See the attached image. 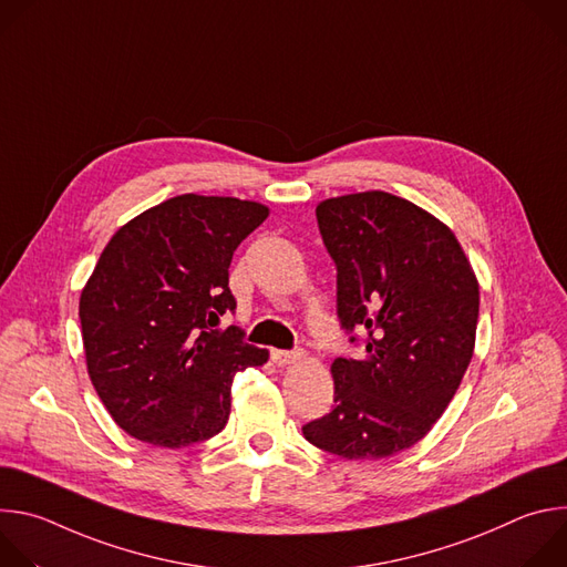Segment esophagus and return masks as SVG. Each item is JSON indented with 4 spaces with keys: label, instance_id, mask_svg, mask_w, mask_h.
I'll use <instances>...</instances> for the list:
<instances>
[{
    "label": "esophagus",
    "instance_id": "1",
    "mask_svg": "<svg viewBox=\"0 0 567 567\" xmlns=\"http://www.w3.org/2000/svg\"><path fill=\"white\" fill-rule=\"evenodd\" d=\"M298 359H300L298 350H271V361L276 365H289V363H296Z\"/></svg>",
    "mask_w": 567,
    "mask_h": 567
}]
</instances>
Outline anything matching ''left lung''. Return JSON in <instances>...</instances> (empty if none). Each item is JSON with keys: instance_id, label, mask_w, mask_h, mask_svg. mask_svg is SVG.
Returning <instances> with one entry per match:
<instances>
[{"instance_id": "8db88e82", "label": "left lung", "mask_w": 567, "mask_h": 567, "mask_svg": "<svg viewBox=\"0 0 567 567\" xmlns=\"http://www.w3.org/2000/svg\"><path fill=\"white\" fill-rule=\"evenodd\" d=\"M337 265V313L361 359H334V406L302 426L313 446L379 460L417 444L473 357L477 280L453 230L383 190L316 206ZM354 331H363L359 342Z\"/></svg>"}]
</instances>
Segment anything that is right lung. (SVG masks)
Segmentation results:
<instances>
[{"label":"right lung","mask_w":567,"mask_h":567,"mask_svg":"<svg viewBox=\"0 0 567 567\" xmlns=\"http://www.w3.org/2000/svg\"><path fill=\"white\" fill-rule=\"evenodd\" d=\"M269 208L179 195L121 226L80 293L90 379L132 437L184 449L217 435L235 372L269 359L237 326L228 267Z\"/></svg>","instance_id":"obj_1"}]
</instances>
